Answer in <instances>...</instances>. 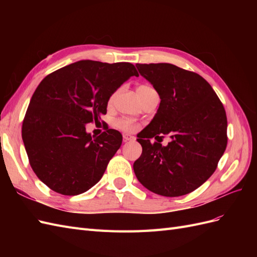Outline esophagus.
Returning <instances> with one entry per match:
<instances>
[{
    "instance_id": "1",
    "label": "esophagus",
    "mask_w": 257,
    "mask_h": 257,
    "mask_svg": "<svg viewBox=\"0 0 257 257\" xmlns=\"http://www.w3.org/2000/svg\"><path fill=\"white\" fill-rule=\"evenodd\" d=\"M135 137L132 136L131 134H123V141L124 142H130V141H134Z\"/></svg>"
}]
</instances>
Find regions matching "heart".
<instances>
[{"mask_svg":"<svg viewBox=\"0 0 257 257\" xmlns=\"http://www.w3.org/2000/svg\"><path fill=\"white\" fill-rule=\"evenodd\" d=\"M153 91H154V90H153L151 87H148V85H142V87H139L138 90H137L138 95H139V97H141V98H142L143 96H145L146 94H148V93L153 92ZM112 99H113V95L109 98V102H110V103L112 102ZM115 125L118 126L120 130L126 131V132L135 131V130L138 127V124H137L136 122L132 121V120H130V119H125V118L116 120V121H115Z\"/></svg>","mask_w":257,"mask_h":257,"instance_id":"b5f03b06","label":"heart"}]
</instances>
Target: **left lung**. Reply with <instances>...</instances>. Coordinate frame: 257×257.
<instances>
[{
  "instance_id": "8db88e82",
  "label": "left lung",
  "mask_w": 257,
  "mask_h": 257,
  "mask_svg": "<svg viewBox=\"0 0 257 257\" xmlns=\"http://www.w3.org/2000/svg\"><path fill=\"white\" fill-rule=\"evenodd\" d=\"M136 67L159 93L161 103L137 135L143 153L134 173L155 194L185 195L208 180L226 149L225 109L211 85L196 73L169 63ZM159 135H169L172 141L167 146L151 144L150 138Z\"/></svg>"
}]
</instances>
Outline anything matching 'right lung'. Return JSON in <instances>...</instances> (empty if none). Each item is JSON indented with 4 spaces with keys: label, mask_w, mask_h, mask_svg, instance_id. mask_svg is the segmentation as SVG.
Returning <instances> with one entry per match:
<instances>
[{
    "label": "right lung",
    "mask_w": 257,
    "mask_h": 257,
    "mask_svg": "<svg viewBox=\"0 0 257 257\" xmlns=\"http://www.w3.org/2000/svg\"><path fill=\"white\" fill-rule=\"evenodd\" d=\"M132 76L138 73L127 62L81 60L38 84L22 123V141L33 172L52 191L78 195L103 177L122 135L107 128L92 136L85 124L106 114L110 96Z\"/></svg>",
    "instance_id": "1"
}]
</instances>
